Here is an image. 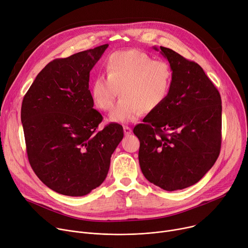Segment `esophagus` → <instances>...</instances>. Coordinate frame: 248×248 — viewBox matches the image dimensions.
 <instances>
[{
    "label": "esophagus",
    "instance_id": "obj_1",
    "mask_svg": "<svg viewBox=\"0 0 248 248\" xmlns=\"http://www.w3.org/2000/svg\"><path fill=\"white\" fill-rule=\"evenodd\" d=\"M123 131H124V134L125 135H130L131 133H132V129L130 127H128V126H124L123 127Z\"/></svg>",
    "mask_w": 248,
    "mask_h": 248
}]
</instances>
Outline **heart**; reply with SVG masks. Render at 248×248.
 Here are the masks:
<instances>
[{
	"instance_id": "heart-1",
	"label": "heart",
	"mask_w": 248,
	"mask_h": 248,
	"mask_svg": "<svg viewBox=\"0 0 248 248\" xmlns=\"http://www.w3.org/2000/svg\"><path fill=\"white\" fill-rule=\"evenodd\" d=\"M105 70L107 76L97 75L90 93L94 105L108 111L120 92L121 99L109 114L112 122H134L144 112L159 109L169 97L173 81L170 66L139 49L112 53Z\"/></svg>"
}]
</instances>
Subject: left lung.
Segmentation results:
<instances>
[{
    "mask_svg": "<svg viewBox=\"0 0 248 248\" xmlns=\"http://www.w3.org/2000/svg\"><path fill=\"white\" fill-rule=\"evenodd\" d=\"M173 71L166 102L150 112L134 134L140 141L143 175L165 190L198 183L216 163L221 144V98L196 62L160 46Z\"/></svg>",
    "mask_w": 248,
    "mask_h": 248,
    "instance_id": "1",
    "label": "left lung"
}]
</instances>
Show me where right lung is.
Instances as JSON below:
<instances>
[{
  "label": "right lung",
  "instance_id": "1",
  "mask_svg": "<svg viewBox=\"0 0 248 248\" xmlns=\"http://www.w3.org/2000/svg\"><path fill=\"white\" fill-rule=\"evenodd\" d=\"M108 44L50 62L26 93L21 111L28 158L35 175L54 192L88 195L105 180L110 158L124 136L93 108L89 73Z\"/></svg>",
  "mask_w": 248,
  "mask_h": 248
}]
</instances>
